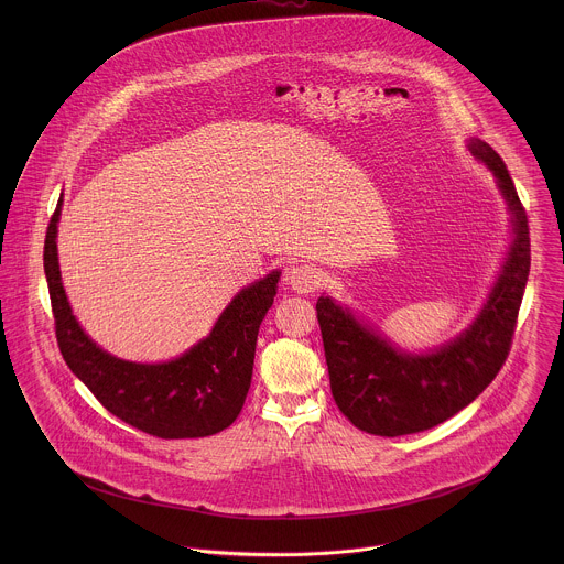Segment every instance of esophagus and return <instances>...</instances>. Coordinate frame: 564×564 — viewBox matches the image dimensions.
Returning a JSON list of instances; mask_svg holds the SVG:
<instances>
[{"label": "esophagus", "instance_id": "esophagus-1", "mask_svg": "<svg viewBox=\"0 0 564 564\" xmlns=\"http://www.w3.org/2000/svg\"><path fill=\"white\" fill-rule=\"evenodd\" d=\"M286 282L291 284V289L295 293H313L322 286L323 273L322 269H317L315 264H297L291 267L286 271Z\"/></svg>", "mask_w": 564, "mask_h": 564}]
</instances>
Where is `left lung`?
Returning <instances> with one entry per match:
<instances>
[{
    "instance_id": "left-lung-1",
    "label": "left lung",
    "mask_w": 564,
    "mask_h": 564,
    "mask_svg": "<svg viewBox=\"0 0 564 564\" xmlns=\"http://www.w3.org/2000/svg\"><path fill=\"white\" fill-rule=\"evenodd\" d=\"M467 148L492 171L514 235L478 319L436 351L408 354L332 297L317 300L332 398L362 432L403 436L447 421L482 393L508 358L530 273L528 215L499 154L480 139Z\"/></svg>"
}]
</instances>
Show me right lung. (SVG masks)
<instances>
[{
  "instance_id": "obj_1",
  "label": "right lung",
  "mask_w": 564,
  "mask_h": 564,
  "mask_svg": "<svg viewBox=\"0 0 564 564\" xmlns=\"http://www.w3.org/2000/svg\"><path fill=\"white\" fill-rule=\"evenodd\" d=\"M61 204L50 219L43 267L61 354L99 403L132 427L159 438H199L226 430L241 412L253 371L258 327L273 304L280 271L249 284L213 332L180 358L143 365L95 345L67 302L58 267Z\"/></svg>"
}]
</instances>
